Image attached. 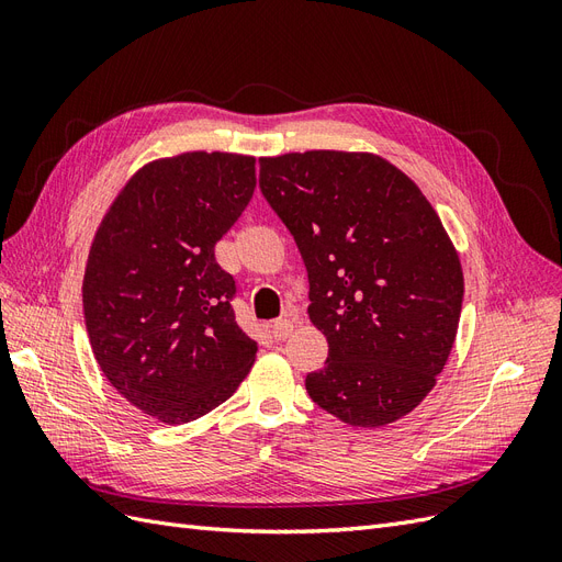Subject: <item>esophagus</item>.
Masks as SVG:
<instances>
[{
    "mask_svg": "<svg viewBox=\"0 0 562 562\" xmlns=\"http://www.w3.org/2000/svg\"><path fill=\"white\" fill-rule=\"evenodd\" d=\"M293 330H295V323L291 318H279L274 321V326H271V335H274V339L291 337Z\"/></svg>",
    "mask_w": 562,
    "mask_h": 562,
    "instance_id": "1",
    "label": "esophagus"
}]
</instances>
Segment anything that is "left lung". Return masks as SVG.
I'll use <instances>...</instances> for the list:
<instances>
[{
	"mask_svg": "<svg viewBox=\"0 0 562 562\" xmlns=\"http://www.w3.org/2000/svg\"><path fill=\"white\" fill-rule=\"evenodd\" d=\"M260 187L310 274L312 326L328 361L312 401L375 429L427 398L462 314V262L419 187L372 151L312 149L260 159Z\"/></svg>",
	"mask_w": 562,
	"mask_h": 562,
	"instance_id": "8db88e82",
	"label": "left lung"
}]
</instances>
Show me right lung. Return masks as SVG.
I'll return each mask as SVG.
<instances>
[{"label": "right lung", "instance_id": "obj_1", "mask_svg": "<svg viewBox=\"0 0 562 562\" xmlns=\"http://www.w3.org/2000/svg\"><path fill=\"white\" fill-rule=\"evenodd\" d=\"M252 192L255 157L182 151L138 168L95 229L81 285L93 356L161 424L211 413L255 363L213 252Z\"/></svg>", "mask_w": 562, "mask_h": 562}]
</instances>
